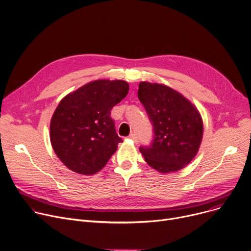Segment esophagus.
<instances>
[{"label":"esophagus","instance_id":"1","mask_svg":"<svg viewBox=\"0 0 251 251\" xmlns=\"http://www.w3.org/2000/svg\"><path fill=\"white\" fill-rule=\"evenodd\" d=\"M129 138H130L131 140H133L134 142H137V140H138V137H137V135H136L135 133H132V134H130V136H129Z\"/></svg>","mask_w":251,"mask_h":251}]
</instances>
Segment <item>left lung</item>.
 <instances>
[{
	"instance_id": "obj_1",
	"label": "left lung",
	"mask_w": 251,
	"mask_h": 251,
	"mask_svg": "<svg viewBox=\"0 0 251 251\" xmlns=\"http://www.w3.org/2000/svg\"><path fill=\"white\" fill-rule=\"evenodd\" d=\"M138 98L153 125V140L140 152L153 169L175 172L198 152L203 122L196 107L177 91L162 84L141 82Z\"/></svg>"
}]
</instances>
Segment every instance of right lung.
Wrapping results in <instances>:
<instances>
[{
	"instance_id": "obj_1",
	"label": "right lung",
	"mask_w": 251,
	"mask_h": 251,
	"mask_svg": "<svg viewBox=\"0 0 251 251\" xmlns=\"http://www.w3.org/2000/svg\"><path fill=\"white\" fill-rule=\"evenodd\" d=\"M122 80L90 82L64 97L50 124L52 147L60 160L74 172L100 171L122 142L111 110L128 94Z\"/></svg>"
}]
</instances>
